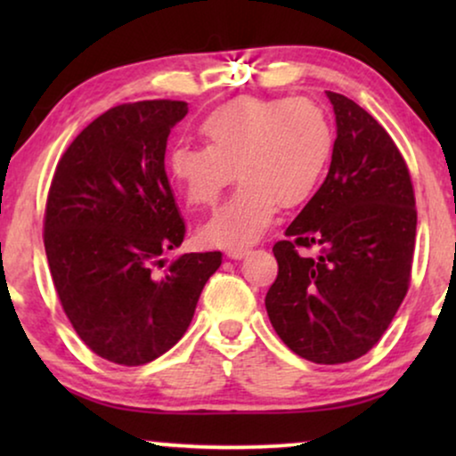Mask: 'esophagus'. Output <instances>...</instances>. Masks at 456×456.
<instances>
[{
	"label": "esophagus",
	"instance_id": "obj_1",
	"mask_svg": "<svg viewBox=\"0 0 456 456\" xmlns=\"http://www.w3.org/2000/svg\"><path fill=\"white\" fill-rule=\"evenodd\" d=\"M226 255L230 259H242L248 255V248H228Z\"/></svg>",
	"mask_w": 456,
	"mask_h": 456
}]
</instances>
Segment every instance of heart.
Masks as SVG:
<instances>
[{
  "mask_svg": "<svg viewBox=\"0 0 456 456\" xmlns=\"http://www.w3.org/2000/svg\"><path fill=\"white\" fill-rule=\"evenodd\" d=\"M205 147L178 142L166 172L192 208L216 203L234 180L240 186L199 228L209 247L242 248L272 226L278 205L297 208L314 195L332 151V126L305 97H236L205 116Z\"/></svg>",
  "mask_w": 456,
  "mask_h": 456,
  "instance_id": "heart-1",
  "label": "heart"
}]
</instances>
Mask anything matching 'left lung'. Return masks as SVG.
Returning a JSON list of instances; mask_svg holds the SVG:
<instances>
[{
  "mask_svg": "<svg viewBox=\"0 0 456 456\" xmlns=\"http://www.w3.org/2000/svg\"><path fill=\"white\" fill-rule=\"evenodd\" d=\"M332 164L320 191L273 245L278 278L265 297L276 334L322 365L354 361L378 345L409 289L417 211L413 184L390 134L340 93ZM298 246L321 248L317 258Z\"/></svg>",
  "mask_w": 456,
  "mask_h": 456,
  "instance_id": "1",
  "label": "left lung"
}]
</instances>
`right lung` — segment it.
Returning a JSON list of instances; mask_svg holds the SVG:
<instances>
[{"label": "right lung", "instance_id": "right-lung-1", "mask_svg": "<svg viewBox=\"0 0 456 456\" xmlns=\"http://www.w3.org/2000/svg\"><path fill=\"white\" fill-rule=\"evenodd\" d=\"M186 111L167 99L108 110L66 149L49 189L43 239L61 307L80 340L118 365L170 351L222 265L220 251L161 257L184 240L164 159Z\"/></svg>", "mask_w": 456, "mask_h": 456}]
</instances>
